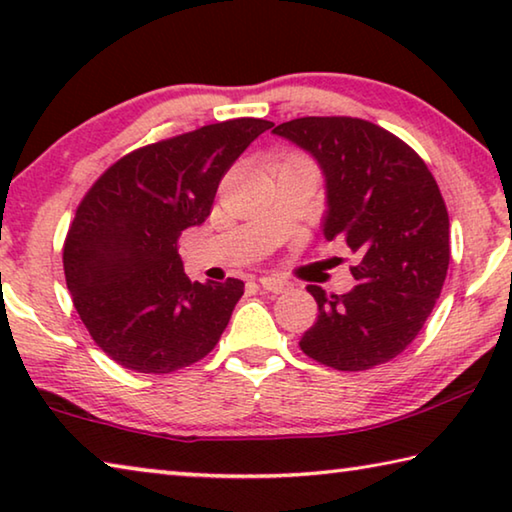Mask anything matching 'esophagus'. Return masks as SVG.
I'll list each match as a JSON object with an SVG mask.
<instances>
[{"label": "esophagus", "mask_w": 512, "mask_h": 512, "mask_svg": "<svg viewBox=\"0 0 512 512\" xmlns=\"http://www.w3.org/2000/svg\"><path fill=\"white\" fill-rule=\"evenodd\" d=\"M259 287H262L264 291H271V293H282V291H287L291 284L287 280H282V277L264 275V277H259Z\"/></svg>", "instance_id": "34e87169"}]
</instances>
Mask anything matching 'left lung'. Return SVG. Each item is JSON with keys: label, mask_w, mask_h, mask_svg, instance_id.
<instances>
[{"label": "left lung", "mask_w": 512, "mask_h": 512, "mask_svg": "<svg viewBox=\"0 0 512 512\" xmlns=\"http://www.w3.org/2000/svg\"><path fill=\"white\" fill-rule=\"evenodd\" d=\"M318 162L325 178L323 235L343 237L359 264L354 289L307 291L318 318L300 348L336 370H368L413 343L449 266V216L422 158L400 137L354 117H302L273 128Z\"/></svg>", "instance_id": "1"}]
</instances>
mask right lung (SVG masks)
I'll list each match as a JSON object with an SVG mask.
<instances>
[{"label": "right lung", "instance_id": "1", "mask_svg": "<svg viewBox=\"0 0 512 512\" xmlns=\"http://www.w3.org/2000/svg\"><path fill=\"white\" fill-rule=\"evenodd\" d=\"M271 126L241 117L149 144L85 194L65 239V280L94 343L119 366L167 375L219 343L244 282H192L178 239L210 216L225 171Z\"/></svg>", "mask_w": 512, "mask_h": 512}]
</instances>
